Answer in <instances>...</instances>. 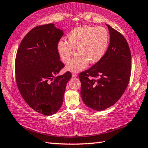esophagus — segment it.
I'll return each instance as SVG.
<instances>
[{
    "label": "esophagus",
    "mask_w": 148,
    "mask_h": 148,
    "mask_svg": "<svg viewBox=\"0 0 148 148\" xmlns=\"http://www.w3.org/2000/svg\"><path fill=\"white\" fill-rule=\"evenodd\" d=\"M72 77H76L77 76V74L76 73H75V72H74V73H72Z\"/></svg>",
    "instance_id": "esophagus-1"
}]
</instances>
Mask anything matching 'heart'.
I'll use <instances>...</instances> for the list:
<instances>
[{
	"label": "heart",
	"instance_id": "1",
	"mask_svg": "<svg viewBox=\"0 0 148 148\" xmlns=\"http://www.w3.org/2000/svg\"><path fill=\"white\" fill-rule=\"evenodd\" d=\"M109 34L102 27L83 26L70 32L68 40H61L57 44V50L62 62L66 63L77 52L66 66L71 72H79L86 69L89 62L95 64L103 58L109 44Z\"/></svg>",
	"mask_w": 148,
	"mask_h": 148
}]
</instances>
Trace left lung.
Returning <instances> with one entry per match:
<instances>
[{
  "mask_svg": "<svg viewBox=\"0 0 148 148\" xmlns=\"http://www.w3.org/2000/svg\"><path fill=\"white\" fill-rule=\"evenodd\" d=\"M110 40L101 61L79 75L81 96L91 109L102 111L117 102L129 83L131 54L125 37L106 25Z\"/></svg>",
  "mask_w": 148,
  "mask_h": 148,
  "instance_id": "8db88e82",
  "label": "left lung"
}]
</instances>
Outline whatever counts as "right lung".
Listing matches in <instances>:
<instances>
[{"label": "right lung", "instance_id": "obj_1", "mask_svg": "<svg viewBox=\"0 0 148 148\" xmlns=\"http://www.w3.org/2000/svg\"><path fill=\"white\" fill-rule=\"evenodd\" d=\"M63 35L54 24L37 26L27 33L17 49L15 72L20 94L34 111L51 116L61 107L72 74H57L64 66L57 44Z\"/></svg>", "mask_w": 148, "mask_h": 148}]
</instances>
